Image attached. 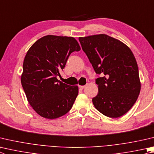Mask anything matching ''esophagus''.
<instances>
[{"label":"esophagus","mask_w":154,"mask_h":154,"mask_svg":"<svg viewBox=\"0 0 154 154\" xmlns=\"http://www.w3.org/2000/svg\"><path fill=\"white\" fill-rule=\"evenodd\" d=\"M85 88V85H79V88L80 89H83Z\"/></svg>","instance_id":"esophagus-1"}]
</instances>
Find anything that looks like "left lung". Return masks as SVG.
Masks as SVG:
<instances>
[{"label": "left lung", "mask_w": 154, "mask_h": 154, "mask_svg": "<svg viewBox=\"0 0 154 154\" xmlns=\"http://www.w3.org/2000/svg\"><path fill=\"white\" fill-rule=\"evenodd\" d=\"M82 49L97 74L98 93L92 99L97 110L110 118L124 115L136 102L141 90L137 63L121 41L106 34L79 37Z\"/></svg>", "instance_id": "1"}]
</instances>
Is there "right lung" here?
Returning <instances> with one entry per match:
<instances>
[{
  "instance_id": "add662e5",
  "label": "right lung",
  "mask_w": 154,
  "mask_h": 154,
  "mask_svg": "<svg viewBox=\"0 0 154 154\" xmlns=\"http://www.w3.org/2000/svg\"><path fill=\"white\" fill-rule=\"evenodd\" d=\"M81 48L72 37L48 35L38 40L25 57L21 82L29 104L39 115L54 119L71 110L77 85L60 82V71L69 55Z\"/></svg>"
}]
</instances>
